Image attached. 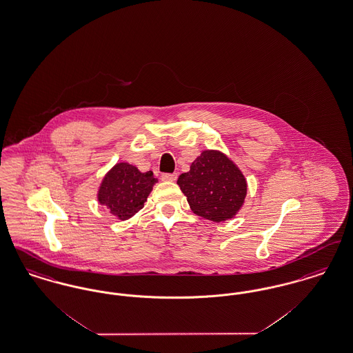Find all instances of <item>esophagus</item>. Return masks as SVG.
Masks as SVG:
<instances>
[{"instance_id": "1", "label": "esophagus", "mask_w": 353, "mask_h": 353, "mask_svg": "<svg viewBox=\"0 0 353 353\" xmlns=\"http://www.w3.org/2000/svg\"><path fill=\"white\" fill-rule=\"evenodd\" d=\"M161 180L163 181H176L177 180V173H163Z\"/></svg>"}]
</instances>
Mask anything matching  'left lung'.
I'll return each mask as SVG.
<instances>
[{
  "label": "left lung",
  "mask_w": 353,
  "mask_h": 353,
  "mask_svg": "<svg viewBox=\"0 0 353 353\" xmlns=\"http://www.w3.org/2000/svg\"><path fill=\"white\" fill-rule=\"evenodd\" d=\"M177 184L190 209L203 219L222 222L233 219L246 197L248 185L241 170L223 153L203 151Z\"/></svg>",
  "instance_id": "1"
}]
</instances>
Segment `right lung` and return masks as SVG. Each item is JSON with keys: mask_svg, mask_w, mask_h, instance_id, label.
Here are the masks:
<instances>
[{"mask_svg": "<svg viewBox=\"0 0 353 353\" xmlns=\"http://www.w3.org/2000/svg\"><path fill=\"white\" fill-rule=\"evenodd\" d=\"M156 181L151 170L141 173L134 165L119 163L103 179L98 199L115 217L130 219L144 206Z\"/></svg>", "mask_w": 353, "mask_h": 353, "instance_id": "add662e5", "label": "right lung"}]
</instances>
